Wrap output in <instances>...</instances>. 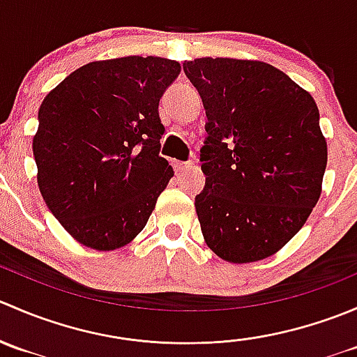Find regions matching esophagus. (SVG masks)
Masks as SVG:
<instances>
[{
	"label": "esophagus",
	"instance_id": "34e87169",
	"mask_svg": "<svg viewBox=\"0 0 357 357\" xmlns=\"http://www.w3.org/2000/svg\"><path fill=\"white\" fill-rule=\"evenodd\" d=\"M190 167H192V162H174L176 172H181V171H185V169H190Z\"/></svg>",
	"mask_w": 357,
	"mask_h": 357
}]
</instances>
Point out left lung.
<instances>
[{"mask_svg":"<svg viewBox=\"0 0 357 357\" xmlns=\"http://www.w3.org/2000/svg\"><path fill=\"white\" fill-rule=\"evenodd\" d=\"M183 70L207 115L205 186L195 197L202 235L228 262L269 257L321 195L328 152L316 102L264 62L205 56Z\"/></svg>","mask_w":357,"mask_h":357,"instance_id":"8db88e82","label":"left lung"}]
</instances>
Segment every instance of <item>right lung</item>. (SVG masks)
Returning <instances> with one entry per match:
<instances>
[{"label": "right lung", "mask_w": 357, "mask_h": 357, "mask_svg": "<svg viewBox=\"0 0 357 357\" xmlns=\"http://www.w3.org/2000/svg\"><path fill=\"white\" fill-rule=\"evenodd\" d=\"M179 72L160 56L91 62L43 100L32 139L39 192L82 245L131 242L174 176L158 155V102Z\"/></svg>", "instance_id": "obj_1"}]
</instances>
